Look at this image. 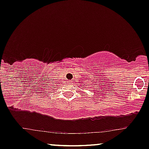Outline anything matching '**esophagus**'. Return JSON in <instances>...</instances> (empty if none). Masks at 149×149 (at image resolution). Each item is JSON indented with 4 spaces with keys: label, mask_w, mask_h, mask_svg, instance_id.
<instances>
[{
    "label": "esophagus",
    "mask_w": 149,
    "mask_h": 149,
    "mask_svg": "<svg viewBox=\"0 0 149 149\" xmlns=\"http://www.w3.org/2000/svg\"><path fill=\"white\" fill-rule=\"evenodd\" d=\"M68 84H72V81H68Z\"/></svg>",
    "instance_id": "34e87169"
}]
</instances>
